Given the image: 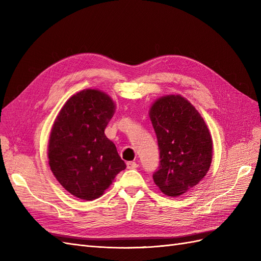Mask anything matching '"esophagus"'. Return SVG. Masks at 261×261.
Instances as JSON below:
<instances>
[{"label": "esophagus", "mask_w": 261, "mask_h": 261, "mask_svg": "<svg viewBox=\"0 0 261 261\" xmlns=\"http://www.w3.org/2000/svg\"><path fill=\"white\" fill-rule=\"evenodd\" d=\"M126 165H127V169H136L137 167H138V164L136 163V162H134V161H128V162H126Z\"/></svg>", "instance_id": "1"}]
</instances>
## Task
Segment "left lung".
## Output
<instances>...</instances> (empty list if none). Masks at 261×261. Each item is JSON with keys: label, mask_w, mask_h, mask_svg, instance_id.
I'll list each match as a JSON object with an SVG mask.
<instances>
[{"label": "left lung", "mask_w": 261, "mask_h": 261, "mask_svg": "<svg viewBox=\"0 0 261 261\" xmlns=\"http://www.w3.org/2000/svg\"><path fill=\"white\" fill-rule=\"evenodd\" d=\"M149 115L160 150L153 180L162 193L177 197L198 184L209 171L211 135L199 112L179 94L158 99Z\"/></svg>", "instance_id": "obj_1"}]
</instances>
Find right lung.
I'll return each instance as SVG.
<instances>
[{"mask_svg":"<svg viewBox=\"0 0 261 261\" xmlns=\"http://www.w3.org/2000/svg\"><path fill=\"white\" fill-rule=\"evenodd\" d=\"M114 111V102L107 93L86 89L70 97L55 118L49 164L59 183L77 198H99L126 168L105 134Z\"/></svg>","mask_w":261,"mask_h":261,"instance_id":"obj_1","label":"right lung"}]
</instances>
